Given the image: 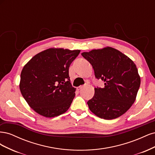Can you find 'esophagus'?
<instances>
[{
    "mask_svg": "<svg viewBox=\"0 0 155 155\" xmlns=\"http://www.w3.org/2000/svg\"><path fill=\"white\" fill-rule=\"evenodd\" d=\"M82 87H83V86H79V87H77V90H78V91H79V90H81V89L82 88Z\"/></svg>",
    "mask_w": 155,
    "mask_h": 155,
    "instance_id": "esophagus-1",
    "label": "esophagus"
}]
</instances>
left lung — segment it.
Segmentation results:
<instances>
[{"instance_id": "obj_1", "label": "left lung", "mask_w": 155, "mask_h": 155, "mask_svg": "<svg viewBox=\"0 0 155 155\" xmlns=\"http://www.w3.org/2000/svg\"><path fill=\"white\" fill-rule=\"evenodd\" d=\"M81 55L92 64L96 78L105 82L104 87L94 88V95L87 102L89 109L105 120L123 115L134 104L140 85L134 63L109 46Z\"/></svg>"}]
</instances>
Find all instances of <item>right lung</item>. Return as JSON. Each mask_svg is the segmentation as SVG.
Here are the masks:
<instances>
[{
    "label": "right lung",
    "instance_id": "add662e5",
    "mask_svg": "<svg viewBox=\"0 0 155 155\" xmlns=\"http://www.w3.org/2000/svg\"><path fill=\"white\" fill-rule=\"evenodd\" d=\"M79 52L50 48L36 54L23 67L20 91L37 113L53 118L68 110L76 89L70 83L68 69Z\"/></svg>",
    "mask_w": 155,
    "mask_h": 155
}]
</instances>
